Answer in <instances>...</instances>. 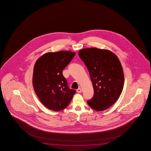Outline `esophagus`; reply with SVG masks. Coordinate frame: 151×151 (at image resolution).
<instances>
[{
	"mask_svg": "<svg viewBox=\"0 0 151 151\" xmlns=\"http://www.w3.org/2000/svg\"><path fill=\"white\" fill-rule=\"evenodd\" d=\"M77 91L78 93H80V92H82V89L81 88H79L78 89H77Z\"/></svg>",
	"mask_w": 151,
	"mask_h": 151,
	"instance_id": "esophagus-1",
	"label": "esophagus"
}]
</instances>
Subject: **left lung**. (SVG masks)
<instances>
[{
	"mask_svg": "<svg viewBox=\"0 0 151 151\" xmlns=\"http://www.w3.org/2000/svg\"><path fill=\"white\" fill-rule=\"evenodd\" d=\"M78 54L89 71L94 90L87 102L94 110H106L117 100L123 90L124 77L120 61L107 50L84 49Z\"/></svg>",
	"mask_w": 151,
	"mask_h": 151,
	"instance_id": "1",
	"label": "left lung"
}]
</instances>
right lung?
<instances>
[{
    "instance_id": "right-lung-1",
    "label": "right lung",
    "mask_w": 151,
    "mask_h": 151,
    "mask_svg": "<svg viewBox=\"0 0 151 151\" xmlns=\"http://www.w3.org/2000/svg\"><path fill=\"white\" fill-rule=\"evenodd\" d=\"M75 54L71 51L49 52L41 56L35 64L34 89L42 103L51 110L64 109L76 93L75 90L69 88L62 74Z\"/></svg>"
}]
</instances>
